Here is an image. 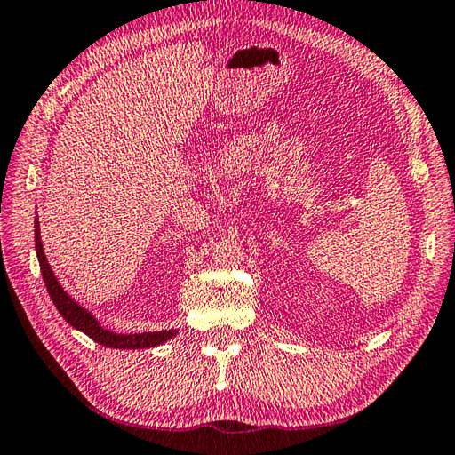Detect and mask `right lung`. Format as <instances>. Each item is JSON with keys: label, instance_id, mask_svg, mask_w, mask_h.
Instances as JSON below:
<instances>
[{"label": "right lung", "instance_id": "1", "mask_svg": "<svg viewBox=\"0 0 455 455\" xmlns=\"http://www.w3.org/2000/svg\"><path fill=\"white\" fill-rule=\"evenodd\" d=\"M38 227H40L38 219H35V248H36L38 263H40L42 279H44V284H46L52 302L56 304V308L61 314V318L66 320L69 325L83 331L84 335H89L91 339L97 341L99 345L110 347V348H149V347L163 345L164 341L172 339V337L178 333L176 330H164V331H153V333L122 335V333H114V331L104 330V327L97 320H94V315L89 310H84L83 306H79L66 291H63V287L56 279L54 271H52L50 263L44 256V250H42Z\"/></svg>", "mask_w": 455, "mask_h": 455}]
</instances>
